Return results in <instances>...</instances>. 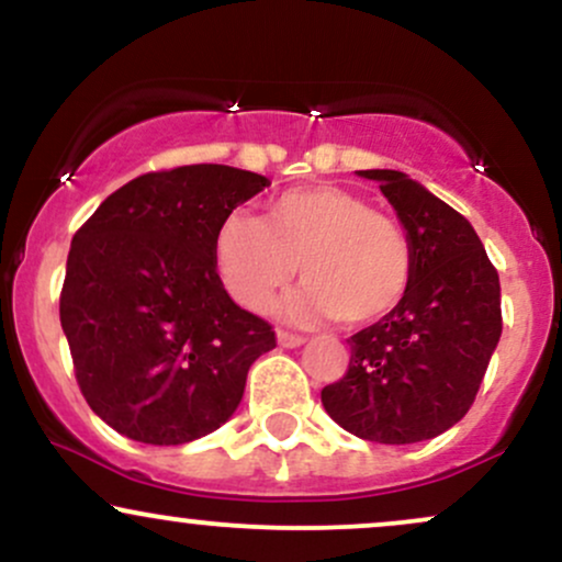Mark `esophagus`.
<instances>
[{
	"label": "esophagus",
	"mask_w": 562,
	"mask_h": 562,
	"mask_svg": "<svg viewBox=\"0 0 562 562\" xmlns=\"http://www.w3.org/2000/svg\"><path fill=\"white\" fill-rule=\"evenodd\" d=\"M277 344H280L282 348H299L306 344V338H303V335L288 333V330H277Z\"/></svg>",
	"instance_id": "esophagus-1"
}]
</instances>
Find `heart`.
<instances>
[{
  "instance_id": "heart-1",
  "label": "heart",
  "mask_w": 562,
  "mask_h": 562,
  "mask_svg": "<svg viewBox=\"0 0 562 562\" xmlns=\"http://www.w3.org/2000/svg\"><path fill=\"white\" fill-rule=\"evenodd\" d=\"M214 261L227 293L263 308L299 263L293 319L335 317L370 325L402 303L415 259L402 224L340 187H299L263 205L261 218L229 214L214 237Z\"/></svg>"
}]
</instances>
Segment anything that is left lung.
Listing matches in <instances>:
<instances>
[{
	"mask_svg": "<svg viewBox=\"0 0 562 562\" xmlns=\"http://www.w3.org/2000/svg\"><path fill=\"white\" fill-rule=\"evenodd\" d=\"M402 218L415 272L393 312L348 338L351 359L322 404L375 443H415L460 423L502 335L499 274L462 214L402 171L372 169Z\"/></svg>",
	"mask_w": 562,
	"mask_h": 562,
	"instance_id": "left-lung-1",
	"label": "left lung"
}]
</instances>
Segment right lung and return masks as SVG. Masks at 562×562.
Instances as JSON below:
<instances>
[{"mask_svg":"<svg viewBox=\"0 0 562 562\" xmlns=\"http://www.w3.org/2000/svg\"><path fill=\"white\" fill-rule=\"evenodd\" d=\"M263 187L218 164L142 173L74 235L60 325L83 398L121 436L177 447L222 428L277 346L214 261L218 224Z\"/></svg>","mask_w":562,"mask_h":562,"instance_id":"obj_1","label":"right lung"}]
</instances>
